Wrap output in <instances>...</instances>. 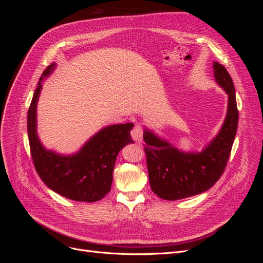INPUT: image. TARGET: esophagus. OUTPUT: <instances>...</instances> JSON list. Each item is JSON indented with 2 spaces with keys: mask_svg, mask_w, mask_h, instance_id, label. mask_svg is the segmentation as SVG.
I'll return each mask as SVG.
<instances>
[{
  "mask_svg": "<svg viewBox=\"0 0 263 263\" xmlns=\"http://www.w3.org/2000/svg\"><path fill=\"white\" fill-rule=\"evenodd\" d=\"M132 138L136 142L142 141V129L139 125H136L132 130Z\"/></svg>",
  "mask_w": 263,
  "mask_h": 263,
  "instance_id": "esophagus-1",
  "label": "esophagus"
}]
</instances>
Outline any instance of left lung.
<instances>
[{
  "mask_svg": "<svg viewBox=\"0 0 263 263\" xmlns=\"http://www.w3.org/2000/svg\"><path fill=\"white\" fill-rule=\"evenodd\" d=\"M213 69L215 81L228 97L227 113L218 134L202 151L180 150L153 130L144 129L150 186L163 200H182L205 192L226 168L238 126L236 93L225 67L215 61Z\"/></svg>",
  "mask_w": 263,
  "mask_h": 263,
  "instance_id": "left-lung-1",
  "label": "left lung"
}]
</instances>
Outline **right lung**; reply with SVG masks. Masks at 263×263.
I'll use <instances>...</instances> for the list:
<instances>
[{
  "label": "right lung",
  "instance_id": "obj_1",
  "mask_svg": "<svg viewBox=\"0 0 263 263\" xmlns=\"http://www.w3.org/2000/svg\"><path fill=\"white\" fill-rule=\"evenodd\" d=\"M55 69L46 68L33 95L27 114V132L35 169L53 192L78 202H97L109 191L117 155L133 144V123L109 125L99 130L76 154L61 155L45 148L37 134V103L43 81Z\"/></svg>",
  "mask_w": 263,
  "mask_h": 263
}]
</instances>
